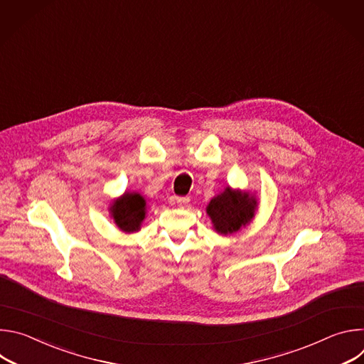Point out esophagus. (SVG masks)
Returning a JSON list of instances; mask_svg holds the SVG:
<instances>
[{
    "instance_id": "34e87169",
    "label": "esophagus",
    "mask_w": 364,
    "mask_h": 364,
    "mask_svg": "<svg viewBox=\"0 0 364 364\" xmlns=\"http://www.w3.org/2000/svg\"><path fill=\"white\" fill-rule=\"evenodd\" d=\"M177 204L178 207H181V209H186V207H188L190 204V198L188 197H177Z\"/></svg>"
}]
</instances>
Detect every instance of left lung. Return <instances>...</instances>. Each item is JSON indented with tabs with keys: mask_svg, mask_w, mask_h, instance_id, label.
<instances>
[{
	"mask_svg": "<svg viewBox=\"0 0 364 364\" xmlns=\"http://www.w3.org/2000/svg\"><path fill=\"white\" fill-rule=\"evenodd\" d=\"M257 204L255 193L228 186L207 204L205 213L212 220L213 230L228 236L249 226L255 219Z\"/></svg>",
	"mask_w": 364,
	"mask_h": 364,
	"instance_id": "left-lung-1",
	"label": "left lung"
}]
</instances>
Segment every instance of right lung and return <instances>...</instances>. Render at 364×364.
Here are the masks:
<instances>
[{
    "label": "right lung",
    "instance_id": "right-lung-1",
    "mask_svg": "<svg viewBox=\"0 0 364 364\" xmlns=\"http://www.w3.org/2000/svg\"><path fill=\"white\" fill-rule=\"evenodd\" d=\"M109 216L124 233H135L146 218V198L136 191H125L109 203Z\"/></svg>",
    "mask_w": 364,
    "mask_h": 364
}]
</instances>
